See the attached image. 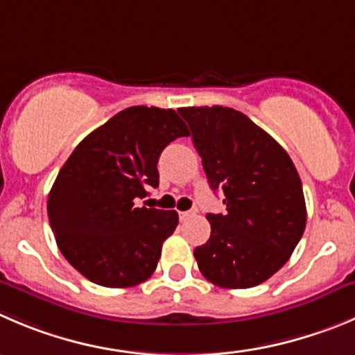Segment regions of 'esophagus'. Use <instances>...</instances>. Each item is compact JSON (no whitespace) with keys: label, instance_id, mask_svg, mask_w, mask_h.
<instances>
[{"label":"esophagus","instance_id":"1","mask_svg":"<svg viewBox=\"0 0 355 355\" xmlns=\"http://www.w3.org/2000/svg\"><path fill=\"white\" fill-rule=\"evenodd\" d=\"M193 214H195L193 211H183V212H180V219L181 221H187V219H190Z\"/></svg>","mask_w":355,"mask_h":355}]
</instances>
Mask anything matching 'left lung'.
<instances>
[{
    "mask_svg": "<svg viewBox=\"0 0 355 355\" xmlns=\"http://www.w3.org/2000/svg\"><path fill=\"white\" fill-rule=\"evenodd\" d=\"M225 214H207L211 237L195 248L202 275L226 289L261 284L281 270L306 223L302 180L284 148L232 107H181Z\"/></svg>",
    "mask_w": 355,
    "mask_h": 355,
    "instance_id": "1",
    "label": "left lung"
}]
</instances>
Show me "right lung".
<instances>
[{"instance_id": "right-lung-1", "label": "right lung", "mask_w": 355, "mask_h": 355, "mask_svg": "<svg viewBox=\"0 0 355 355\" xmlns=\"http://www.w3.org/2000/svg\"><path fill=\"white\" fill-rule=\"evenodd\" d=\"M188 129L174 110L132 106L90 132L62 165L49 193V221L64 258L104 288L150 279L178 212L137 207L158 187V158Z\"/></svg>"}]
</instances>
